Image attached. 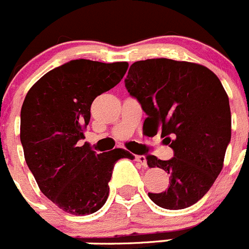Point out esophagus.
I'll use <instances>...</instances> for the list:
<instances>
[{"label":"esophagus","mask_w":249,"mask_h":249,"mask_svg":"<svg viewBox=\"0 0 249 249\" xmlns=\"http://www.w3.org/2000/svg\"><path fill=\"white\" fill-rule=\"evenodd\" d=\"M134 159H136V160L138 161L141 165L147 166V159H145L144 156H136V157H134Z\"/></svg>","instance_id":"1"}]
</instances>
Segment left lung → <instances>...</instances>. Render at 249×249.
<instances>
[{"label": "left lung", "mask_w": 249, "mask_h": 249, "mask_svg": "<svg viewBox=\"0 0 249 249\" xmlns=\"http://www.w3.org/2000/svg\"><path fill=\"white\" fill-rule=\"evenodd\" d=\"M124 86L148 116L145 131L160 133L174 150L169 160L147 157L150 168L170 175L168 190L148 196L168 210L196 204L222 170L231 141L229 96L220 79L200 64L159 58L132 64Z\"/></svg>", "instance_id": "left-lung-1"}]
</instances>
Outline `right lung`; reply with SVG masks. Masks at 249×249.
Wrapping results in <instances>:
<instances>
[{"instance_id": "add662e5", "label": "right lung", "mask_w": 249, "mask_h": 249, "mask_svg": "<svg viewBox=\"0 0 249 249\" xmlns=\"http://www.w3.org/2000/svg\"><path fill=\"white\" fill-rule=\"evenodd\" d=\"M128 63L76 59L40 77L20 109V143L40 191L63 211L90 215L108 197L116 161L134 157L122 148L97 153L81 145L91 104L117 85Z\"/></svg>"}]
</instances>
